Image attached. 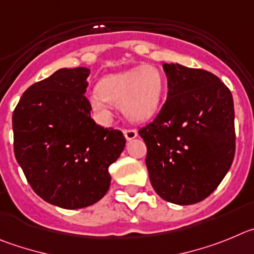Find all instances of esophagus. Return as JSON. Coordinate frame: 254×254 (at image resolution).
Instances as JSON below:
<instances>
[{
  "label": "esophagus",
  "instance_id": "1",
  "mask_svg": "<svg viewBox=\"0 0 254 254\" xmlns=\"http://www.w3.org/2000/svg\"><path fill=\"white\" fill-rule=\"evenodd\" d=\"M123 132H124V135H125V138H127V140H131V139H134L138 136V132H136V130H134V129H124L123 130Z\"/></svg>",
  "mask_w": 254,
  "mask_h": 254
}]
</instances>
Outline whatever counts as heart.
<instances>
[{
    "instance_id": "1",
    "label": "heart",
    "mask_w": 254,
    "mask_h": 254,
    "mask_svg": "<svg viewBox=\"0 0 254 254\" xmlns=\"http://www.w3.org/2000/svg\"><path fill=\"white\" fill-rule=\"evenodd\" d=\"M164 91L161 70L154 65L131 68L106 76L90 96V104L102 116H109V105L122 107L131 122H144L159 109Z\"/></svg>"
}]
</instances>
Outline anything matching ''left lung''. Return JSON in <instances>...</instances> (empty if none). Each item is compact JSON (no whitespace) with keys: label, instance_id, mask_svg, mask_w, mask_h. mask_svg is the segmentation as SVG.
<instances>
[{"label":"left lung","instance_id":"obj_1","mask_svg":"<svg viewBox=\"0 0 254 254\" xmlns=\"http://www.w3.org/2000/svg\"><path fill=\"white\" fill-rule=\"evenodd\" d=\"M168 95L152 123L139 129L147 145L153 189L163 200L192 205L206 198L229 171L235 153L234 105L212 73L167 64Z\"/></svg>","mask_w":254,"mask_h":254}]
</instances>
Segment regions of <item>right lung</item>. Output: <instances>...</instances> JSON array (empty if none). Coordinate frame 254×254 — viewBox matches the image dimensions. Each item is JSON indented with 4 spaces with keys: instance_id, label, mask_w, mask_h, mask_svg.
Listing matches in <instances>:
<instances>
[{
    "instance_id": "right-lung-1",
    "label": "right lung",
    "mask_w": 254,
    "mask_h": 254,
    "mask_svg": "<svg viewBox=\"0 0 254 254\" xmlns=\"http://www.w3.org/2000/svg\"><path fill=\"white\" fill-rule=\"evenodd\" d=\"M90 69L62 68L31 84L12 114L13 152L31 189L63 209H82L109 191V167L125 147L120 130L91 118Z\"/></svg>"
}]
</instances>
